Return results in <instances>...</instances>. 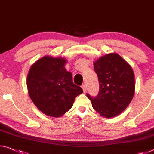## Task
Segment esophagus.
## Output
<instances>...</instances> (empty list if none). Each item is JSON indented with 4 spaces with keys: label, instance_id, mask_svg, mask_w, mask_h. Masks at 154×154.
<instances>
[{
    "label": "esophagus",
    "instance_id": "esophagus-1",
    "mask_svg": "<svg viewBox=\"0 0 154 154\" xmlns=\"http://www.w3.org/2000/svg\"><path fill=\"white\" fill-rule=\"evenodd\" d=\"M82 89H83V90H84V92L86 91V85L82 84Z\"/></svg>",
    "mask_w": 154,
    "mask_h": 154
}]
</instances>
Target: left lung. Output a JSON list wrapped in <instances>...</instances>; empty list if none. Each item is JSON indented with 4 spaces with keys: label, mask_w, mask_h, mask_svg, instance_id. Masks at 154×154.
Here are the masks:
<instances>
[{
    "label": "left lung",
    "mask_w": 154,
    "mask_h": 154,
    "mask_svg": "<svg viewBox=\"0 0 154 154\" xmlns=\"http://www.w3.org/2000/svg\"><path fill=\"white\" fill-rule=\"evenodd\" d=\"M99 79L96 97L87 93L92 106L101 116H116L125 109L132 99L135 89L133 70L120 55L110 53L94 63Z\"/></svg>",
    "instance_id": "left-lung-1"
}]
</instances>
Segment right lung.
Listing matches in <instances>:
<instances>
[{"label": "right lung", "instance_id": "right-lung-1", "mask_svg": "<svg viewBox=\"0 0 154 154\" xmlns=\"http://www.w3.org/2000/svg\"><path fill=\"white\" fill-rule=\"evenodd\" d=\"M66 60L45 56L29 70L26 79L33 103L48 116L60 117L72 108L83 90L72 82V74L64 68Z\"/></svg>", "mask_w": 154, "mask_h": 154}]
</instances>
